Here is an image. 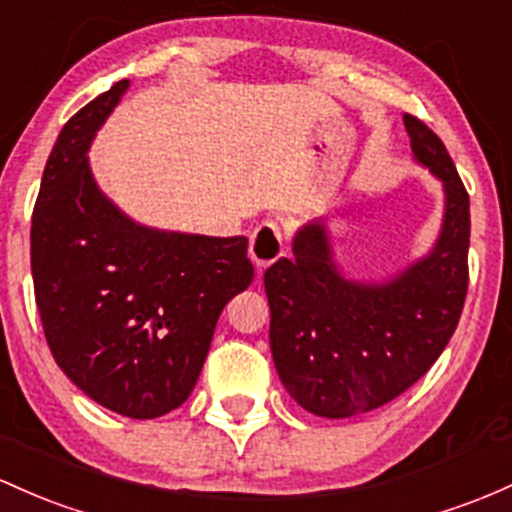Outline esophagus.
Masks as SVG:
<instances>
[{"mask_svg": "<svg viewBox=\"0 0 512 512\" xmlns=\"http://www.w3.org/2000/svg\"><path fill=\"white\" fill-rule=\"evenodd\" d=\"M284 257V233L277 223L265 221L255 228L250 238V260L257 269H267L269 265Z\"/></svg>", "mask_w": 512, "mask_h": 512, "instance_id": "esophagus-1", "label": "esophagus"}]
</instances>
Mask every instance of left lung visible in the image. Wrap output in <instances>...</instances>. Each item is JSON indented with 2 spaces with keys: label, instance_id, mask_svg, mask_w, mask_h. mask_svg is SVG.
Instances as JSON below:
<instances>
[{
  "label": "left lung",
  "instance_id": "obj_1",
  "mask_svg": "<svg viewBox=\"0 0 512 512\" xmlns=\"http://www.w3.org/2000/svg\"><path fill=\"white\" fill-rule=\"evenodd\" d=\"M413 160L442 182L445 211L435 245L389 279L345 277L328 221L296 230L291 252L265 272L269 347L289 396L320 418L386 406L442 355L469 284V194L445 143L403 114Z\"/></svg>",
  "mask_w": 512,
  "mask_h": 512
}]
</instances>
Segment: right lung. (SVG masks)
Segmentation results:
<instances>
[{
  "instance_id": "add662e5",
  "label": "right lung",
  "mask_w": 512,
  "mask_h": 512,
  "mask_svg": "<svg viewBox=\"0 0 512 512\" xmlns=\"http://www.w3.org/2000/svg\"><path fill=\"white\" fill-rule=\"evenodd\" d=\"M131 82L65 123L31 221V274L55 362L92 401L150 420L182 406L223 306L250 286L247 238L136 223L99 189L89 145Z\"/></svg>"
}]
</instances>
